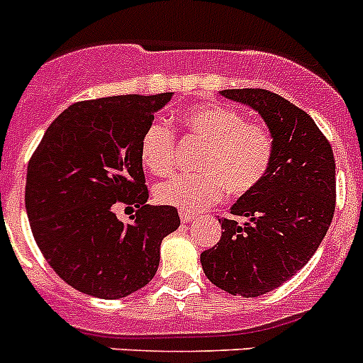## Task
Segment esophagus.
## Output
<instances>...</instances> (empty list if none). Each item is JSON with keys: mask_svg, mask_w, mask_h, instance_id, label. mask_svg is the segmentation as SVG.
Listing matches in <instances>:
<instances>
[{"mask_svg": "<svg viewBox=\"0 0 363 363\" xmlns=\"http://www.w3.org/2000/svg\"><path fill=\"white\" fill-rule=\"evenodd\" d=\"M179 219H182V223H185V225H187V223H194L196 216L194 214H185V212H179Z\"/></svg>", "mask_w": 363, "mask_h": 363, "instance_id": "obj_1", "label": "esophagus"}]
</instances>
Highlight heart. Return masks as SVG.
<instances>
[{
  "instance_id": "heart-1",
  "label": "heart",
  "mask_w": 363,
  "mask_h": 363,
  "mask_svg": "<svg viewBox=\"0 0 363 363\" xmlns=\"http://www.w3.org/2000/svg\"><path fill=\"white\" fill-rule=\"evenodd\" d=\"M185 133L203 142L196 174H179L160 182L155 199L185 214H198L218 203L225 189L245 196L259 187L274 160V138L261 124H250L245 115L223 104H201L182 116ZM174 131L152 122L140 138V162L151 174H167L174 158Z\"/></svg>"
}]
</instances>
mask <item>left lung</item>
<instances>
[{"label": "left lung", "instance_id": "obj_1", "mask_svg": "<svg viewBox=\"0 0 363 363\" xmlns=\"http://www.w3.org/2000/svg\"><path fill=\"white\" fill-rule=\"evenodd\" d=\"M247 104L274 138V160L259 187L219 219L221 239L201 254L212 284L239 297H259L294 277L320 247L335 212V158L310 115L268 89H223Z\"/></svg>", "mask_w": 363, "mask_h": 363}]
</instances>
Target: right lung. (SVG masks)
Listing matches in <instances>:
<instances>
[{"mask_svg": "<svg viewBox=\"0 0 363 363\" xmlns=\"http://www.w3.org/2000/svg\"><path fill=\"white\" fill-rule=\"evenodd\" d=\"M174 93L116 95L72 104L50 124L26 169L25 205L39 250L55 274L97 298H122L155 277L160 245L178 211L145 205L140 138ZM116 201L139 211L131 223Z\"/></svg>", "mask_w": 363, "mask_h": 363, "instance_id": "right-lung-1", "label": "right lung"}]
</instances>
